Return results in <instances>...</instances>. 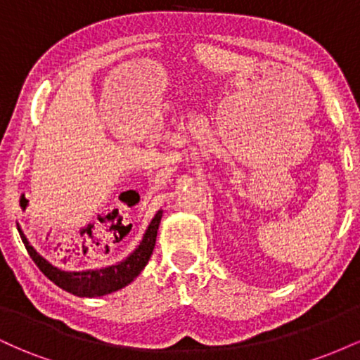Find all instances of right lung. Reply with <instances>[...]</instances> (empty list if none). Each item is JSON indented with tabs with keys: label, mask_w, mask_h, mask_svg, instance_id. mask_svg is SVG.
I'll return each mask as SVG.
<instances>
[{
	"label": "right lung",
	"mask_w": 360,
	"mask_h": 360,
	"mask_svg": "<svg viewBox=\"0 0 360 360\" xmlns=\"http://www.w3.org/2000/svg\"><path fill=\"white\" fill-rule=\"evenodd\" d=\"M160 218H162V210H159L154 214L150 223H148L146 233H143L142 240L137 245V249L127 255L125 259L113 266L100 267V269H86V271H64L56 267L53 264L44 259L42 255L30 245L28 238L25 237L23 230L16 223L22 242L27 247V252L37 264L40 271L57 284L64 291L71 292L74 296H81V298H96V296H105L110 292L118 291V289L128 286L131 281L137 279V276L147 266L148 259H150L152 252H154L157 230H159Z\"/></svg>",
	"instance_id": "obj_1"
}]
</instances>
